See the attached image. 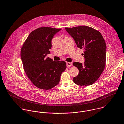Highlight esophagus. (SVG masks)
Masks as SVG:
<instances>
[{
  "instance_id": "34e87169",
  "label": "esophagus",
  "mask_w": 124,
  "mask_h": 124,
  "mask_svg": "<svg viewBox=\"0 0 124 124\" xmlns=\"http://www.w3.org/2000/svg\"><path fill=\"white\" fill-rule=\"evenodd\" d=\"M66 66L67 67H69L72 66V63L71 62H66Z\"/></svg>"
}]
</instances>
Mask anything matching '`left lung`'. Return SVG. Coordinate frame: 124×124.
Masks as SVG:
<instances>
[{
	"mask_svg": "<svg viewBox=\"0 0 124 124\" xmlns=\"http://www.w3.org/2000/svg\"><path fill=\"white\" fill-rule=\"evenodd\" d=\"M65 29L73 38L77 47L84 50V64L73 63L79 71L78 75L73 77V82L80 86L90 85L97 80L105 68L106 46L105 39L98 31L88 26Z\"/></svg>",
	"mask_w": 124,
	"mask_h": 124,
	"instance_id": "left-lung-1",
	"label": "left lung"
}]
</instances>
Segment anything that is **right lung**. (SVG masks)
Returning <instances> with one entry per match:
<instances>
[{
    "label": "right lung",
    "instance_id": "add662e5",
    "mask_svg": "<svg viewBox=\"0 0 124 124\" xmlns=\"http://www.w3.org/2000/svg\"><path fill=\"white\" fill-rule=\"evenodd\" d=\"M61 29L41 27L32 31L22 46L20 56L24 70L31 82L39 88L49 90L60 82L66 68L64 61H53L50 53L53 36Z\"/></svg>",
    "mask_w": 124,
    "mask_h": 124
}]
</instances>
